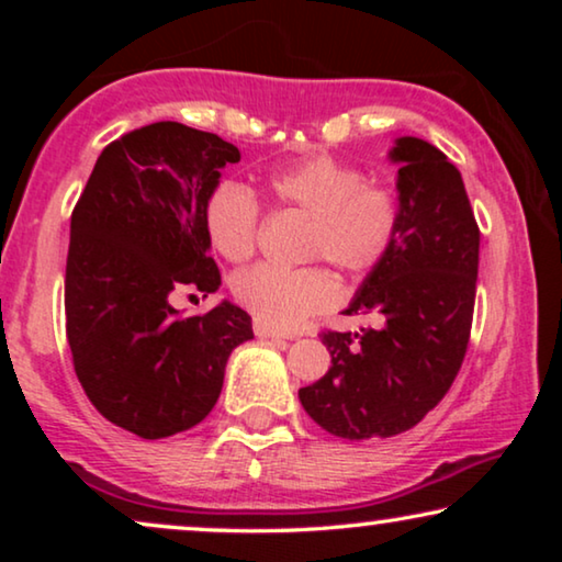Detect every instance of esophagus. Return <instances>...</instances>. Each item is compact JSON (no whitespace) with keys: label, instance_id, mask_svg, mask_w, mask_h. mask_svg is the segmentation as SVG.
<instances>
[{"label":"esophagus","instance_id":"esophagus-1","mask_svg":"<svg viewBox=\"0 0 562 562\" xmlns=\"http://www.w3.org/2000/svg\"><path fill=\"white\" fill-rule=\"evenodd\" d=\"M252 333H256L258 337H263V340H291L289 335H283V333H279V329H273V327H268V325H263V322H252Z\"/></svg>","mask_w":562,"mask_h":562}]
</instances>
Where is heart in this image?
I'll return each mask as SVG.
<instances>
[{"label":"heart","mask_w":562,"mask_h":562,"mask_svg":"<svg viewBox=\"0 0 562 562\" xmlns=\"http://www.w3.org/2000/svg\"><path fill=\"white\" fill-rule=\"evenodd\" d=\"M266 189L279 206L310 214L304 258H325L350 276L379 268L402 233L396 191L366 181L360 168L333 156H312L276 168ZM204 235L214 252L240 263L250 258L260 235V204L248 187L220 181L204 202ZM235 302L273 329H291L310 314L327 310L337 296L333 273L322 266L283 268L258 263L229 281Z\"/></svg>","instance_id":"heart-1"}]
</instances>
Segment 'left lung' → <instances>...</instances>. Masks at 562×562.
I'll return each instance as SVG.
<instances>
[{
  "label": "left lung",
  "mask_w": 562,
  "mask_h": 562,
  "mask_svg": "<svg viewBox=\"0 0 562 562\" xmlns=\"http://www.w3.org/2000/svg\"><path fill=\"white\" fill-rule=\"evenodd\" d=\"M402 233L345 314H373L360 333H322L333 366L299 389L306 414L342 440L402 435L448 394L471 337L479 243L463 176L442 150L398 137Z\"/></svg>",
  "instance_id": "1"
}]
</instances>
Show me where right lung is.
<instances>
[{
  "instance_id": "obj_1",
  "label": "right lung",
  "mask_w": 562,
  "mask_h": 562,
  "mask_svg": "<svg viewBox=\"0 0 562 562\" xmlns=\"http://www.w3.org/2000/svg\"><path fill=\"white\" fill-rule=\"evenodd\" d=\"M240 150L220 135L153 122L102 150L71 214L66 337L89 402L112 425L160 440L217 404L250 314L222 302L181 317L183 289L214 294L204 202Z\"/></svg>"
}]
</instances>
